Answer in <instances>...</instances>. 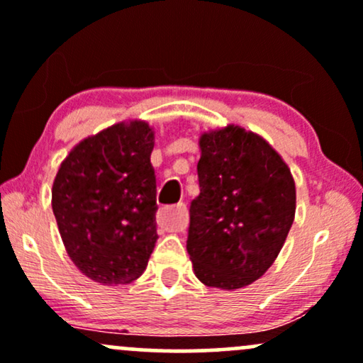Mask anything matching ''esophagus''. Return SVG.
Instances as JSON below:
<instances>
[{"label": "esophagus", "instance_id": "34e87169", "mask_svg": "<svg viewBox=\"0 0 363 363\" xmlns=\"http://www.w3.org/2000/svg\"><path fill=\"white\" fill-rule=\"evenodd\" d=\"M187 220H189V213H187V206L184 203H179L176 206L162 208V223L169 230H184L187 227Z\"/></svg>", "mask_w": 363, "mask_h": 363}]
</instances>
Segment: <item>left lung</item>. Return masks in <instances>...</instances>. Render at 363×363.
Here are the masks:
<instances>
[{
  "mask_svg": "<svg viewBox=\"0 0 363 363\" xmlns=\"http://www.w3.org/2000/svg\"><path fill=\"white\" fill-rule=\"evenodd\" d=\"M199 196L189 208L187 252L206 286L237 290L268 272L295 218V182L262 136L228 124L203 133Z\"/></svg>",
  "mask_w": 363,
  "mask_h": 363,
  "instance_id": "8db88e82",
  "label": "left lung"
}]
</instances>
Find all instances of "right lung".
<instances>
[{
  "label": "right lung",
  "mask_w": 363,
  "mask_h": 363,
  "mask_svg": "<svg viewBox=\"0 0 363 363\" xmlns=\"http://www.w3.org/2000/svg\"><path fill=\"white\" fill-rule=\"evenodd\" d=\"M155 131L123 121L74 145L52 182V211L69 259L90 280L126 285L147 269L157 235Z\"/></svg>",
  "instance_id": "add662e5"
}]
</instances>
